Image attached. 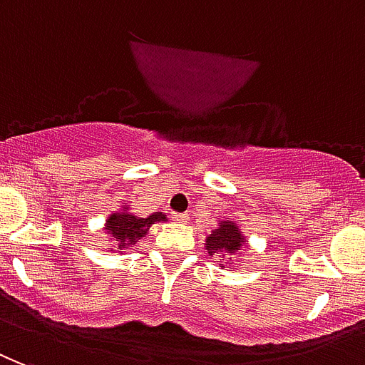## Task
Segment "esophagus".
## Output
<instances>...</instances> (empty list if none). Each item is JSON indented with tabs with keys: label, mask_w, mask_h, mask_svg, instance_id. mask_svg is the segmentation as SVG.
Here are the masks:
<instances>
[{
	"label": "esophagus",
	"mask_w": 365,
	"mask_h": 365,
	"mask_svg": "<svg viewBox=\"0 0 365 365\" xmlns=\"http://www.w3.org/2000/svg\"><path fill=\"white\" fill-rule=\"evenodd\" d=\"M171 217L175 220V222H179V223L188 222V215L186 214H171Z\"/></svg>",
	"instance_id": "1"
}]
</instances>
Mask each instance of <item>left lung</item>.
Masks as SVG:
<instances>
[{"instance_id":"8db88e82","label":"left lung","mask_w":365,"mask_h":365,"mask_svg":"<svg viewBox=\"0 0 365 365\" xmlns=\"http://www.w3.org/2000/svg\"><path fill=\"white\" fill-rule=\"evenodd\" d=\"M245 245H247V239H245L239 223L225 217V220H220L217 227L212 230V233L206 237L204 247L210 257H215L220 267L225 268L230 262H233L239 252L243 251Z\"/></svg>"}]
</instances>
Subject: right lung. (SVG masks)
<instances>
[{
    "label": "right lung",
    "instance_id": "add662e5",
    "mask_svg": "<svg viewBox=\"0 0 365 365\" xmlns=\"http://www.w3.org/2000/svg\"><path fill=\"white\" fill-rule=\"evenodd\" d=\"M167 222V215L163 212H153L148 217H138L130 212V206L124 204L120 208L113 212L105 220V235L108 237L110 243V251L113 252H124L132 249L140 243V239L148 235V231L153 223Z\"/></svg>",
    "mask_w": 365,
    "mask_h": 365
}]
</instances>
